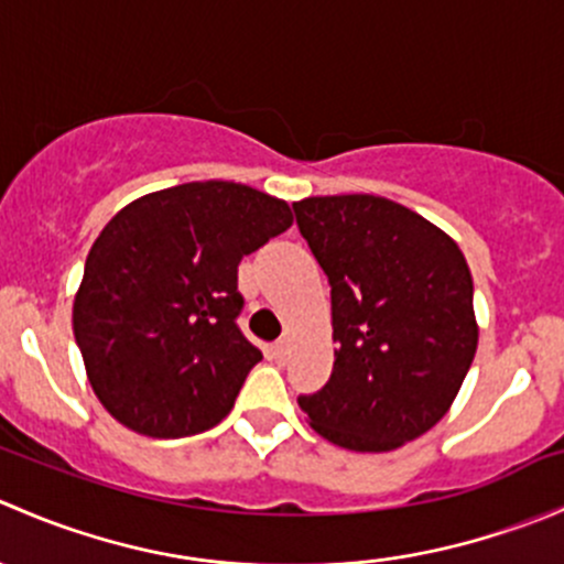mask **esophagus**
Here are the masks:
<instances>
[{"mask_svg":"<svg viewBox=\"0 0 564 564\" xmlns=\"http://www.w3.org/2000/svg\"><path fill=\"white\" fill-rule=\"evenodd\" d=\"M270 355H272V360H278V362L286 360V357H289V344H286V340H278V344H272L270 346Z\"/></svg>","mask_w":564,"mask_h":564,"instance_id":"1","label":"esophagus"}]
</instances>
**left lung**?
<instances>
[{"label":"left lung","mask_w":564,"mask_h":564,"mask_svg":"<svg viewBox=\"0 0 564 564\" xmlns=\"http://www.w3.org/2000/svg\"><path fill=\"white\" fill-rule=\"evenodd\" d=\"M329 278L335 362L300 398L311 429L355 453H390L434 429L477 351L471 272L451 235L371 193L294 202Z\"/></svg>","instance_id":"8db88e82"}]
</instances>
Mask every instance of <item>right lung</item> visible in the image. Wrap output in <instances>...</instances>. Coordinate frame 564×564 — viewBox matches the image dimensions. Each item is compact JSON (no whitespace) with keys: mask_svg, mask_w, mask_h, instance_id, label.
Segmentation results:
<instances>
[{"mask_svg":"<svg viewBox=\"0 0 564 564\" xmlns=\"http://www.w3.org/2000/svg\"><path fill=\"white\" fill-rule=\"evenodd\" d=\"M292 220L283 198L220 180L147 193L108 220L73 300V333L113 420L180 440L231 412L261 360L235 324L237 267Z\"/></svg>","mask_w":564,"mask_h":564,"instance_id":"add662e5","label":"right lung"}]
</instances>
